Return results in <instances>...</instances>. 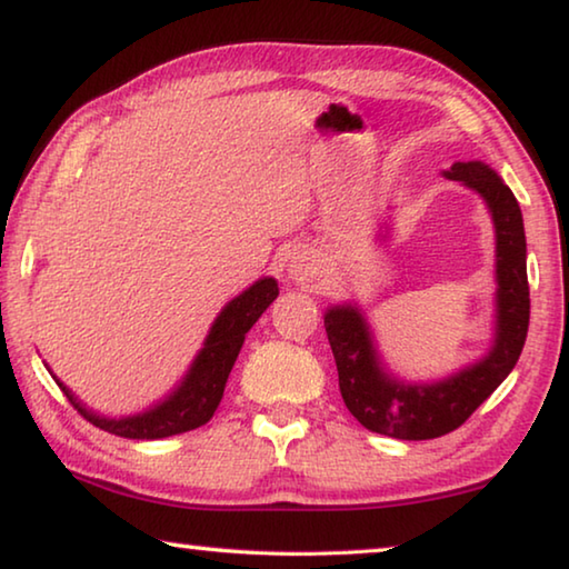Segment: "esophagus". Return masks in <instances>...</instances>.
Segmentation results:
<instances>
[{
	"label": "esophagus",
	"instance_id": "esophagus-1",
	"mask_svg": "<svg viewBox=\"0 0 569 569\" xmlns=\"http://www.w3.org/2000/svg\"><path fill=\"white\" fill-rule=\"evenodd\" d=\"M288 273H291V278H296V281H301V283H303V281H311L313 273H316L313 258L306 256V253L293 256L291 266H288Z\"/></svg>",
	"mask_w": 569,
	"mask_h": 569
}]
</instances>
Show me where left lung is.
<instances>
[{
	"mask_svg": "<svg viewBox=\"0 0 569 569\" xmlns=\"http://www.w3.org/2000/svg\"><path fill=\"white\" fill-rule=\"evenodd\" d=\"M445 178L477 190L495 220L497 321L489 353L441 381L403 383L383 369L359 308L331 306L323 316L346 409L369 431L393 439H437L459 429L509 377L527 339V240L515 192L479 160L455 162L445 170Z\"/></svg>",
	"mask_w": 569,
	"mask_h": 569,
	"instance_id": "obj_1",
	"label": "left lung"
}]
</instances>
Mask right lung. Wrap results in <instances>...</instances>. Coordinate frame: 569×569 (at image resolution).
<instances>
[{
	"label": "right lung",
	"instance_id": "1",
	"mask_svg": "<svg viewBox=\"0 0 569 569\" xmlns=\"http://www.w3.org/2000/svg\"><path fill=\"white\" fill-rule=\"evenodd\" d=\"M278 283L276 278H261L243 293L236 296L223 311L218 313L216 323L210 326V333L203 343V349L190 363V369L178 389L162 399L156 407L134 413V417L110 419L102 413H94L84 409L77 401L74 393L64 387L60 379V389L64 397L70 399L72 407L82 413L84 419L102 431H110L114 437L124 439H162L172 435H182V431L203 427L206 421L213 417L220 399H223L228 373L240 353V346L246 341V333L250 331L261 313L276 301Z\"/></svg>",
	"mask_w": 569,
	"mask_h": 569
}]
</instances>
